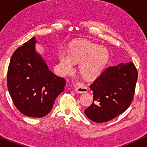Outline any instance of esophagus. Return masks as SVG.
<instances>
[{"mask_svg":"<svg viewBox=\"0 0 147 147\" xmlns=\"http://www.w3.org/2000/svg\"><path fill=\"white\" fill-rule=\"evenodd\" d=\"M74 88H75L76 91L78 93H85L87 92V87L86 85L84 84L80 83V82H76L74 85Z\"/></svg>","mask_w":147,"mask_h":147,"instance_id":"1","label":"esophagus"}]
</instances>
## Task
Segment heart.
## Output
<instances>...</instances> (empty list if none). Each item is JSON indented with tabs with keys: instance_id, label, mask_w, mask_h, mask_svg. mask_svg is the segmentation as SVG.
Masks as SVG:
<instances>
[{
	"instance_id": "b5f03b06",
	"label": "heart",
	"mask_w": 147,
	"mask_h": 147,
	"mask_svg": "<svg viewBox=\"0 0 147 147\" xmlns=\"http://www.w3.org/2000/svg\"><path fill=\"white\" fill-rule=\"evenodd\" d=\"M109 57L104 47L89 42L75 44L69 51V56L61 55V62L67 70H71L73 62L80 63L79 70L85 78H94L100 74Z\"/></svg>"
}]
</instances>
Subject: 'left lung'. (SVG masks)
<instances>
[{
	"label": "left lung",
	"instance_id": "1",
	"mask_svg": "<svg viewBox=\"0 0 147 147\" xmlns=\"http://www.w3.org/2000/svg\"><path fill=\"white\" fill-rule=\"evenodd\" d=\"M138 71L132 62L106 68L90 85L93 103L85 113L92 121L103 123L126 111L135 94Z\"/></svg>",
	"mask_w": 147,
	"mask_h": 147
}]
</instances>
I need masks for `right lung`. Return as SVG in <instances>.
I'll return each instance as SVG.
<instances>
[{
  "mask_svg": "<svg viewBox=\"0 0 147 147\" xmlns=\"http://www.w3.org/2000/svg\"><path fill=\"white\" fill-rule=\"evenodd\" d=\"M32 37L14 52L7 69V88L21 113L43 117L51 111L55 98L64 91L66 81L48 68L34 51Z\"/></svg>",
  "mask_w": 147,
  "mask_h": 147,
  "instance_id": "right-lung-1",
  "label": "right lung"
}]
</instances>
